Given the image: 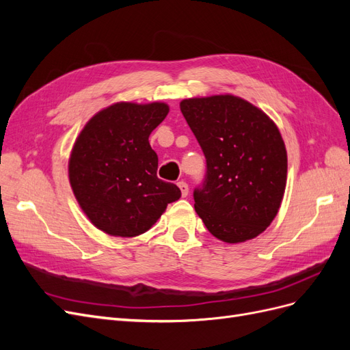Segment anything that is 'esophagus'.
Listing matches in <instances>:
<instances>
[{"label": "esophagus", "instance_id": "1", "mask_svg": "<svg viewBox=\"0 0 350 350\" xmlns=\"http://www.w3.org/2000/svg\"><path fill=\"white\" fill-rule=\"evenodd\" d=\"M178 187H179V189H181V196L187 197L188 196V184L184 183V181H179Z\"/></svg>", "mask_w": 350, "mask_h": 350}]
</instances>
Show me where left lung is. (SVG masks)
<instances>
[{"label":"left lung","mask_w":350,"mask_h":350,"mask_svg":"<svg viewBox=\"0 0 350 350\" xmlns=\"http://www.w3.org/2000/svg\"><path fill=\"white\" fill-rule=\"evenodd\" d=\"M179 107L206 157L204 179L193 194L197 215L224 242L256 238L284 194L288 156L278 126L232 94L185 99Z\"/></svg>","instance_id":"8db88e82"}]
</instances>
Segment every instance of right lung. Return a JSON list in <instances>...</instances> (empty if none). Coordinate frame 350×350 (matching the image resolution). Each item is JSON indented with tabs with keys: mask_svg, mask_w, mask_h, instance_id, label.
<instances>
[{
	"mask_svg": "<svg viewBox=\"0 0 350 350\" xmlns=\"http://www.w3.org/2000/svg\"><path fill=\"white\" fill-rule=\"evenodd\" d=\"M166 103L121 102L98 112L72 147L68 175L80 207L108 235L131 238L149 230L181 197L159 179L149 135L167 115Z\"/></svg>",
	"mask_w": 350,
	"mask_h": 350,
	"instance_id": "right-lung-1",
	"label": "right lung"
}]
</instances>
